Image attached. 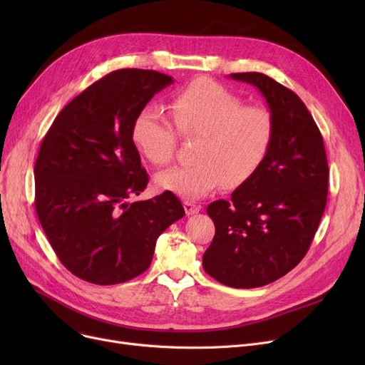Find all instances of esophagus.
<instances>
[{
  "label": "esophagus",
  "instance_id": "obj_1",
  "mask_svg": "<svg viewBox=\"0 0 365 365\" xmlns=\"http://www.w3.org/2000/svg\"><path fill=\"white\" fill-rule=\"evenodd\" d=\"M183 207H185V212L187 216H192V215H197L200 210H201V205L192 202V201H183Z\"/></svg>",
  "mask_w": 365,
  "mask_h": 365
}]
</instances>
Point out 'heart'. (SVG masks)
Returning a JSON list of instances; mask_svg holds the SVG:
<instances>
[{"label":"heart","instance_id":"heart-1","mask_svg":"<svg viewBox=\"0 0 365 365\" xmlns=\"http://www.w3.org/2000/svg\"><path fill=\"white\" fill-rule=\"evenodd\" d=\"M168 109L173 124L158 109H142L133 121L131 140L148 161L165 165L176 148L175 128L185 138L198 136L194 164L171 167L155 178L158 187L180 197H205L222 182L226 187L244 183L272 145L271 112L242 105L237 94L212 80L198 78L176 91Z\"/></svg>","mask_w":365,"mask_h":365}]
</instances>
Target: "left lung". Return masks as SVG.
<instances>
[{
  "instance_id": "1",
  "label": "left lung",
  "mask_w": 365,
  "mask_h": 365,
  "mask_svg": "<svg viewBox=\"0 0 365 365\" xmlns=\"http://www.w3.org/2000/svg\"><path fill=\"white\" fill-rule=\"evenodd\" d=\"M255 86L274 118V139L262 165L231 200L207 207L216 234L204 271L234 289H256L289 274L308 253L329 194L321 131L299 96L260 72L231 73Z\"/></svg>"
}]
</instances>
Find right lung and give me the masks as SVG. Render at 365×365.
<instances>
[{"label": "right lung", "mask_w": 365, "mask_h": 365, "mask_svg": "<svg viewBox=\"0 0 365 365\" xmlns=\"http://www.w3.org/2000/svg\"><path fill=\"white\" fill-rule=\"evenodd\" d=\"M173 84L165 73L118 69L87 87L57 115L38 152L35 210L56 256L98 285L143 274L158 237L185 215L165 190L128 202L148 185L131 140L136 115Z\"/></svg>", "instance_id": "obj_1"}]
</instances>
